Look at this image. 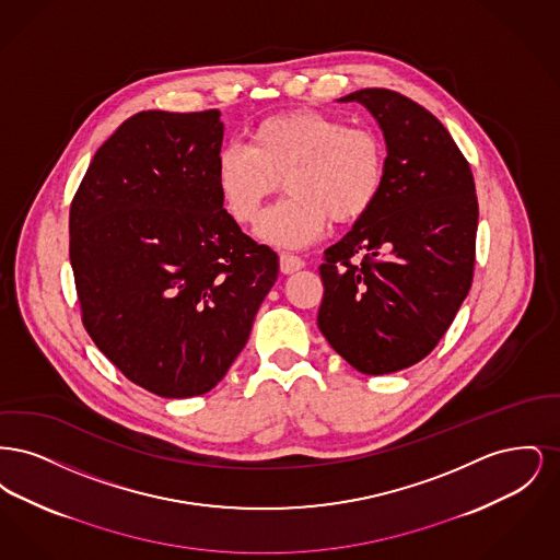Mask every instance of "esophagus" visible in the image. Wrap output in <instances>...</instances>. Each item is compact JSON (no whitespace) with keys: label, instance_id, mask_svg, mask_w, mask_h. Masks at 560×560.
Instances as JSON below:
<instances>
[{"label":"esophagus","instance_id":"obj_1","mask_svg":"<svg viewBox=\"0 0 560 560\" xmlns=\"http://www.w3.org/2000/svg\"><path fill=\"white\" fill-rule=\"evenodd\" d=\"M279 268L283 275H292L295 270L304 268V260L300 256H293V254H281L279 256Z\"/></svg>","mask_w":560,"mask_h":560}]
</instances>
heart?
<instances>
[{"label":"heart","instance_id":"1","mask_svg":"<svg viewBox=\"0 0 560 560\" xmlns=\"http://www.w3.org/2000/svg\"><path fill=\"white\" fill-rule=\"evenodd\" d=\"M290 192L262 218L258 235L279 247L319 240L327 220L357 222L377 201L386 178V144L368 126L313 108L270 115L245 144L215 158V185L229 215L249 226L281 187Z\"/></svg>","mask_w":560,"mask_h":560}]
</instances>
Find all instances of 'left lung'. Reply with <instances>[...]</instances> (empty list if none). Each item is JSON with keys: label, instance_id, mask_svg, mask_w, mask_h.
Wrapping results in <instances>:
<instances>
[{"label": "left lung", "instance_id": "obj_1", "mask_svg": "<svg viewBox=\"0 0 560 560\" xmlns=\"http://www.w3.org/2000/svg\"><path fill=\"white\" fill-rule=\"evenodd\" d=\"M340 101L377 119L386 178L372 210L325 249L317 325L357 372L384 375L422 361L455 319L472 285L479 201L468 161L430 110L386 88Z\"/></svg>", "mask_w": 560, "mask_h": 560}]
</instances>
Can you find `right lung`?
Returning <instances> with one entry per match:
<instances>
[{"label": "right lung", "instance_id": "right-lung-1", "mask_svg": "<svg viewBox=\"0 0 560 560\" xmlns=\"http://www.w3.org/2000/svg\"><path fill=\"white\" fill-rule=\"evenodd\" d=\"M220 110H142L96 151L69 212L81 320L130 382L165 399L226 375L279 275L222 208Z\"/></svg>", "mask_w": 560, "mask_h": 560}]
</instances>
